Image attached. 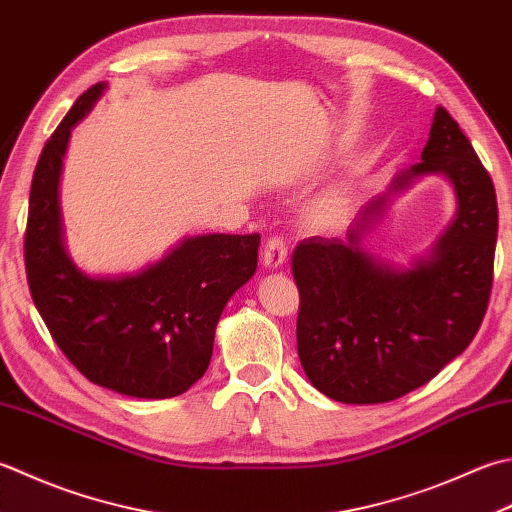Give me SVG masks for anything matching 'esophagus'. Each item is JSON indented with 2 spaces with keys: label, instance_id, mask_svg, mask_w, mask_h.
Returning a JSON list of instances; mask_svg holds the SVG:
<instances>
[{
  "label": "esophagus",
  "instance_id": "obj_1",
  "mask_svg": "<svg viewBox=\"0 0 512 512\" xmlns=\"http://www.w3.org/2000/svg\"><path fill=\"white\" fill-rule=\"evenodd\" d=\"M286 257H288V246L282 237H270L266 246H264V253L262 259L268 268H282L286 264Z\"/></svg>",
  "mask_w": 512,
  "mask_h": 512
}]
</instances>
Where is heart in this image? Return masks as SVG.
<instances>
[{"label": "heart", "instance_id": "obj_1", "mask_svg": "<svg viewBox=\"0 0 512 512\" xmlns=\"http://www.w3.org/2000/svg\"><path fill=\"white\" fill-rule=\"evenodd\" d=\"M342 210H344V199L339 195H330V197L319 199V202L313 206V217L322 224H335L337 219L342 217Z\"/></svg>", "mask_w": 512, "mask_h": 512}]
</instances>
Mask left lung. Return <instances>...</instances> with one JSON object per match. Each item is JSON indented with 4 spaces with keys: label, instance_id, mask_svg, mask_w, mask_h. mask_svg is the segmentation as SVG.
Segmentation results:
<instances>
[{
    "label": "left lung",
    "instance_id": "left-lung-1",
    "mask_svg": "<svg viewBox=\"0 0 512 512\" xmlns=\"http://www.w3.org/2000/svg\"><path fill=\"white\" fill-rule=\"evenodd\" d=\"M424 174H444L458 197V215L434 253L404 271L364 254L358 244L389 193ZM497 222L493 179L439 106L422 162L359 210L346 239L308 237L295 248L297 355L310 384L342 404H384L462 355L488 308Z\"/></svg>",
    "mask_w": 512,
    "mask_h": 512
}]
</instances>
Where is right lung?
Listing matches in <instances>:
<instances>
[{
	"label": "right lung",
	"mask_w": 512,
	"mask_h": 512,
	"mask_svg": "<svg viewBox=\"0 0 512 512\" xmlns=\"http://www.w3.org/2000/svg\"><path fill=\"white\" fill-rule=\"evenodd\" d=\"M106 90L79 95L46 142L24 237L33 302L59 350L97 386L139 399L182 395L206 373L226 302L257 268L259 235H197L122 277L82 273L64 248L57 188L70 130Z\"/></svg>",
	"instance_id": "obj_1"
}]
</instances>
